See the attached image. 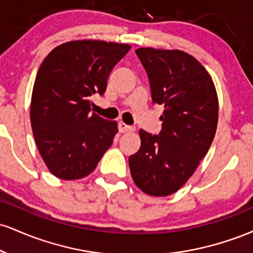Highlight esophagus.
Here are the masks:
<instances>
[{
  "label": "esophagus",
  "mask_w": 253,
  "mask_h": 253,
  "mask_svg": "<svg viewBox=\"0 0 253 253\" xmlns=\"http://www.w3.org/2000/svg\"><path fill=\"white\" fill-rule=\"evenodd\" d=\"M133 129H134V127L129 126V125H126L125 123H123V121H120V123H119V130H120L121 133L129 132V130H133Z\"/></svg>",
  "instance_id": "obj_1"
}]
</instances>
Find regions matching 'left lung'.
<instances>
[{"label": "left lung", "instance_id": "obj_1", "mask_svg": "<svg viewBox=\"0 0 253 253\" xmlns=\"http://www.w3.org/2000/svg\"><path fill=\"white\" fill-rule=\"evenodd\" d=\"M150 81L152 102L164 106L158 135L140 129V149L129 157L136 187L168 196L184 184L210 150L216 132L213 81L194 57L178 50L135 51Z\"/></svg>", "mask_w": 253, "mask_h": 253}]
</instances>
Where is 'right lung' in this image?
I'll list each match as a JSON object with an SVG mask.
<instances>
[{
  "mask_svg": "<svg viewBox=\"0 0 253 253\" xmlns=\"http://www.w3.org/2000/svg\"><path fill=\"white\" fill-rule=\"evenodd\" d=\"M127 43L76 40L52 50L38 70L31 102L36 144L48 170L60 179L94 171L118 132L115 121L91 113L90 97L103 95Z\"/></svg>",
  "mask_w": 253,
  "mask_h": 253,
  "instance_id": "1",
  "label": "right lung"
}]
</instances>
